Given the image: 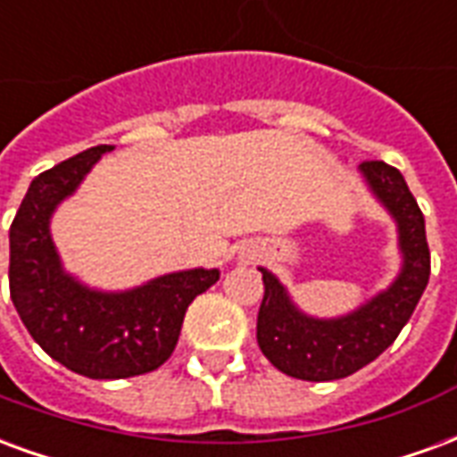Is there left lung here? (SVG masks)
<instances>
[{
    "label": "left lung",
    "instance_id": "1",
    "mask_svg": "<svg viewBox=\"0 0 457 457\" xmlns=\"http://www.w3.org/2000/svg\"><path fill=\"white\" fill-rule=\"evenodd\" d=\"M360 173L396 222L402 271L353 313L313 318L291 301L284 284L269 269L259 267L264 281L257 316L259 350L278 372L296 379H343L377 360L409 323L431 277L423 212L402 173L384 161H364Z\"/></svg>",
    "mask_w": 457,
    "mask_h": 457
}]
</instances>
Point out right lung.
Segmentation results:
<instances>
[{
    "instance_id": "1",
    "label": "right lung",
    "mask_w": 457,
    "mask_h": 457,
    "mask_svg": "<svg viewBox=\"0 0 457 457\" xmlns=\"http://www.w3.org/2000/svg\"><path fill=\"white\" fill-rule=\"evenodd\" d=\"M112 149L100 144L36 176L9 229L16 313L55 362L90 379H124L161 367L179 343L193 298L220 278L218 269H188L129 291H97L65 271L51 239V215Z\"/></svg>"
}]
</instances>
